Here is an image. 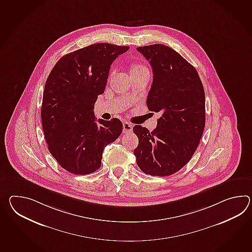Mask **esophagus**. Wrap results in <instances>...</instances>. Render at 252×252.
Returning a JSON list of instances; mask_svg holds the SVG:
<instances>
[{"label":"esophagus","instance_id":"obj_1","mask_svg":"<svg viewBox=\"0 0 252 252\" xmlns=\"http://www.w3.org/2000/svg\"><path fill=\"white\" fill-rule=\"evenodd\" d=\"M133 131V125L129 122H124L123 133L125 134H130Z\"/></svg>","mask_w":252,"mask_h":252}]
</instances>
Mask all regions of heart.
Here are the masks:
<instances>
[{"mask_svg":"<svg viewBox=\"0 0 252 252\" xmlns=\"http://www.w3.org/2000/svg\"><path fill=\"white\" fill-rule=\"evenodd\" d=\"M145 71H148L145 65L141 64V63H134L131 65V68H130V72L131 74L133 73H139L145 72Z\"/></svg>","mask_w":252,"mask_h":252,"instance_id":"b5f03b06","label":"heart"}]
</instances>
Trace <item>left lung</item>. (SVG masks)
Returning <instances> with one entry per match:
<instances>
[{
	"instance_id": "8db88e82",
	"label": "left lung",
	"mask_w": 252,
	"mask_h": 252,
	"mask_svg": "<svg viewBox=\"0 0 252 252\" xmlns=\"http://www.w3.org/2000/svg\"><path fill=\"white\" fill-rule=\"evenodd\" d=\"M149 62L153 83L146 105L159 112L157 128L133 127L139 143L134 149L142 172L168 176L185 166L193 156L205 126V94L195 67L163 44L138 47Z\"/></svg>"
}]
</instances>
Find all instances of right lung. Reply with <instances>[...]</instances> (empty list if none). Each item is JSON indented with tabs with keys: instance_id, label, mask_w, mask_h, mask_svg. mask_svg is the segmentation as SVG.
Masks as SVG:
<instances>
[{
	"instance_id": "right-lung-1",
	"label": "right lung",
	"mask_w": 252,
	"mask_h": 252,
	"mask_svg": "<svg viewBox=\"0 0 252 252\" xmlns=\"http://www.w3.org/2000/svg\"><path fill=\"white\" fill-rule=\"evenodd\" d=\"M128 46L95 43L60 59L45 84L41 122L49 151L74 174H90L101 166L103 151L118 139V118L96 120L94 105L104 93L113 62Z\"/></svg>"
}]
</instances>
